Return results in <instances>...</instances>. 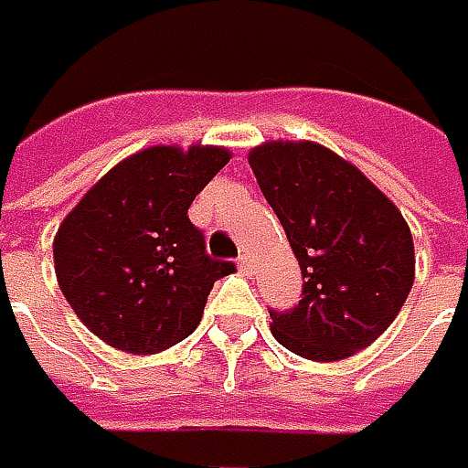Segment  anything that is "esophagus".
Returning a JSON list of instances; mask_svg holds the SVG:
<instances>
[{"label": "esophagus", "mask_w": 468, "mask_h": 468, "mask_svg": "<svg viewBox=\"0 0 468 468\" xmlns=\"http://www.w3.org/2000/svg\"><path fill=\"white\" fill-rule=\"evenodd\" d=\"M237 266H239V271H242V274H250L252 271L250 255H239V258H237Z\"/></svg>", "instance_id": "34e87169"}]
</instances>
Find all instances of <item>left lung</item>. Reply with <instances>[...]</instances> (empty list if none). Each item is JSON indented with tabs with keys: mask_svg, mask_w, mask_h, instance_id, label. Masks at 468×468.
<instances>
[{
	"mask_svg": "<svg viewBox=\"0 0 468 468\" xmlns=\"http://www.w3.org/2000/svg\"><path fill=\"white\" fill-rule=\"evenodd\" d=\"M248 162L303 274L298 306L269 312L274 338L314 362L367 349L416 280L408 220L359 167L314 141H266Z\"/></svg>",
	"mask_w": 468,
	"mask_h": 468,
	"instance_id": "1",
	"label": "left lung"
}]
</instances>
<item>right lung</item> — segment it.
Instances as JSON below:
<instances>
[{"label":"right lung","mask_w":468,"mask_h":468,"mask_svg":"<svg viewBox=\"0 0 468 468\" xmlns=\"http://www.w3.org/2000/svg\"><path fill=\"white\" fill-rule=\"evenodd\" d=\"M231 159L223 146H149L114 165L58 226L52 258L63 298L84 327L127 354L188 338L213 282V261L188 220L194 197Z\"/></svg>","instance_id":"add662e5"}]
</instances>
